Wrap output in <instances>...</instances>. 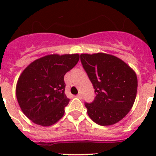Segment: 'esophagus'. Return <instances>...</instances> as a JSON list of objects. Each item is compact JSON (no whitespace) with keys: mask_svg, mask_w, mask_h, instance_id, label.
<instances>
[{"mask_svg":"<svg viewBox=\"0 0 156 156\" xmlns=\"http://www.w3.org/2000/svg\"><path fill=\"white\" fill-rule=\"evenodd\" d=\"M76 97L78 98H80V99L82 98V94H81V93H79V94H78L76 95Z\"/></svg>","mask_w":156,"mask_h":156,"instance_id":"1","label":"esophagus"}]
</instances>
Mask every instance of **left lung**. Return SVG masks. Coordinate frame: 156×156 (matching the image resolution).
I'll list each match as a JSON object with an SVG mask.
<instances>
[{"label":"left lung","instance_id":"1","mask_svg":"<svg viewBox=\"0 0 156 156\" xmlns=\"http://www.w3.org/2000/svg\"><path fill=\"white\" fill-rule=\"evenodd\" d=\"M80 61L94 89L95 98L85 102L90 119L101 126L116 123L125 117L136 98V73L121 59L104 53L82 54Z\"/></svg>","mask_w":156,"mask_h":156}]
</instances>
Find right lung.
Segmentation results:
<instances>
[{
    "mask_svg": "<svg viewBox=\"0 0 156 156\" xmlns=\"http://www.w3.org/2000/svg\"><path fill=\"white\" fill-rule=\"evenodd\" d=\"M78 54L51 55L37 59L25 69L16 86V97L23 113L43 126L63 116L69 99L65 94L64 76L79 61Z\"/></svg>",
    "mask_w": 156,
    "mask_h": 156,
    "instance_id": "1",
    "label": "right lung"
}]
</instances>
